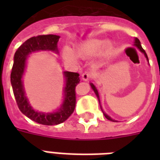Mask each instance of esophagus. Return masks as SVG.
Returning <instances> with one entry per match:
<instances>
[{"label":"esophagus","instance_id":"34e87169","mask_svg":"<svg viewBox=\"0 0 160 160\" xmlns=\"http://www.w3.org/2000/svg\"><path fill=\"white\" fill-rule=\"evenodd\" d=\"M95 77V74L93 72H88V71H86V72L83 73L82 74V79L84 80H91V79H93V78Z\"/></svg>","mask_w":160,"mask_h":160}]
</instances>
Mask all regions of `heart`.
Instances as JSON below:
<instances>
[{
    "label": "heart",
    "mask_w": 160,
    "mask_h": 160,
    "mask_svg": "<svg viewBox=\"0 0 160 160\" xmlns=\"http://www.w3.org/2000/svg\"><path fill=\"white\" fill-rule=\"evenodd\" d=\"M103 44H104V41L99 40V39H89L86 41H81L80 43H79L75 46V53L70 47L65 46L62 51L63 57L65 58V60H70V61L77 60L76 54L78 56L82 58L89 57V56H91V55H94L97 53L101 49Z\"/></svg>",
    "instance_id": "1"
}]
</instances>
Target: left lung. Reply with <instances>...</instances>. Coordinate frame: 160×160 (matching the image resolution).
Masks as SVG:
<instances>
[{"mask_svg": "<svg viewBox=\"0 0 160 160\" xmlns=\"http://www.w3.org/2000/svg\"><path fill=\"white\" fill-rule=\"evenodd\" d=\"M134 46H136V47H138V49H139V51H141L142 53H144V55H145V57H146L147 60L149 61V59H148V56H147L146 52H145V51H144V49L142 48L141 44H140V41H139V39H138V38H135V39H134ZM90 86H91V88H92V89H93V90L95 91V95H96V96H97V97H98V100H99V102H100V97H99V93H98L97 89H96V87H95V85H94V84H92V83H90ZM102 111H103V110H102ZM103 113H104V112H103ZM104 115H105V118H106L107 119H109V120H110V121H114H114H116V120H114V119H111V118H110V117H109V115H107V114H105V113H104Z\"/></svg>", "mask_w": 160, "mask_h": 160, "instance_id": "left-lung-1", "label": "left lung"}]
</instances>
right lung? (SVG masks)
I'll return each mask as SVG.
<instances>
[{
    "instance_id": "obj_1",
    "label": "right lung",
    "mask_w": 160,
    "mask_h": 160,
    "mask_svg": "<svg viewBox=\"0 0 160 160\" xmlns=\"http://www.w3.org/2000/svg\"><path fill=\"white\" fill-rule=\"evenodd\" d=\"M60 36L56 35H42L31 37L26 41L16 51L11 73V83L19 109L29 119L45 125H55L65 121L71 115L75 108V86L80 83L79 74L65 71V86L64 101L60 109L53 113L38 112L31 106L24 90L22 76L26 69V58L29 54L39 51L57 52V43Z\"/></svg>"
}]
</instances>
